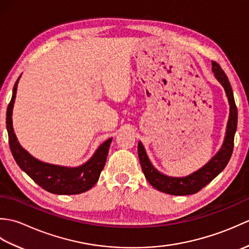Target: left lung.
<instances>
[{"mask_svg":"<svg viewBox=\"0 0 249 249\" xmlns=\"http://www.w3.org/2000/svg\"><path fill=\"white\" fill-rule=\"evenodd\" d=\"M212 71L215 78L223 86L227 98H228L230 106V113L228 124H227V130L224 143L212 160L208 163L200 168L199 170L189 174L184 178H172L162 174L154 168L146 155L143 144L138 142V155L141 163L142 171L144 177L153 187L160 192L166 193L174 196H186L198 193L199 190L206 186L212 179H214L218 174L224 170L227 163L229 162L232 151L234 145V135L237 126V108L234 102L233 91H232L229 79L227 77L225 71L221 70L219 64L216 62H212Z\"/></svg>","mask_w":249,"mask_h":249,"instance_id":"8db88e82","label":"left lung"}]
</instances>
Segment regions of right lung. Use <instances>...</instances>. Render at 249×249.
Here are the masks:
<instances>
[{"mask_svg": "<svg viewBox=\"0 0 249 249\" xmlns=\"http://www.w3.org/2000/svg\"><path fill=\"white\" fill-rule=\"evenodd\" d=\"M20 77L14 86L13 96L6 112L9 147L16 162L36 184L49 193L55 195H77L91 189L97 183L100 172L105 167L112 138L100 144L94 155L79 167L57 166L36 160L20 145L13 128V108Z\"/></svg>", "mask_w": 249, "mask_h": 249, "instance_id": "1", "label": "right lung"}]
</instances>
